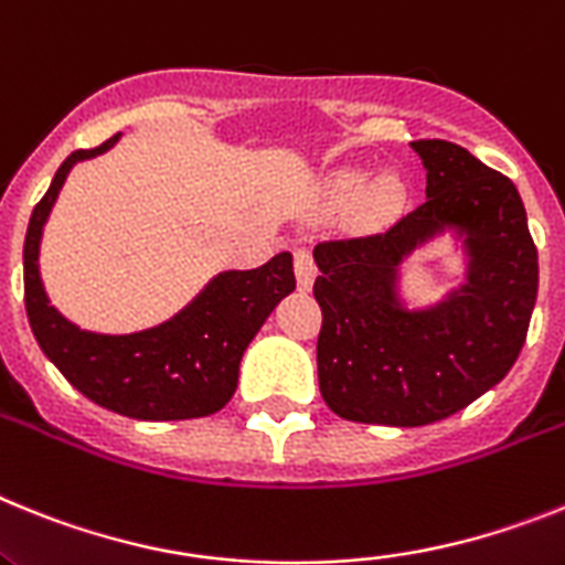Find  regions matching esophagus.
Instances as JSON below:
<instances>
[{
	"mask_svg": "<svg viewBox=\"0 0 565 565\" xmlns=\"http://www.w3.org/2000/svg\"><path fill=\"white\" fill-rule=\"evenodd\" d=\"M292 262H296V278H298V289H312V281H316V258H312L310 247H296L292 249Z\"/></svg>",
	"mask_w": 565,
	"mask_h": 565,
	"instance_id": "34e87169",
	"label": "esophagus"
}]
</instances>
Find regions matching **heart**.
I'll return each instance as SVG.
<instances>
[{"label":"heart","mask_w":565,"mask_h":565,"mask_svg":"<svg viewBox=\"0 0 565 565\" xmlns=\"http://www.w3.org/2000/svg\"><path fill=\"white\" fill-rule=\"evenodd\" d=\"M366 184V175L358 170H347L335 179V195L338 199H355ZM404 204V184L398 179H381L375 181L364 195V218L366 222H384L390 215H395Z\"/></svg>","instance_id":"b5f03b06"}]
</instances>
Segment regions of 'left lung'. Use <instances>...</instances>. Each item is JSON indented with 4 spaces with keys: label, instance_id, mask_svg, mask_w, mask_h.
<instances>
[{
    "label": "left lung",
    "instance_id": "1",
    "mask_svg": "<svg viewBox=\"0 0 565 565\" xmlns=\"http://www.w3.org/2000/svg\"><path fill=\"white\" fill-rule=\"evenodd\" d=\"M412 147L424 204L384 233L316 244L318 386L355 424L426 426L472 404L518 361L537 298V247L512 179L452 141ZM444 226L467 235L470 284L435 311H401L394 267Z\"/></svg>",
    "mask_w": 565,
    "mask_h": 565
}]
</instances>
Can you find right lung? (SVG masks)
Wrapping results in <instances>:
<instances>
[{
	"mask_svg": "<svg viewBox=\"0 0 565 565\" xmlns=\"http://www.w3.org/2000/svg\"><path fill=\"white\" fill-rule=\"evenodd\" d=\"M113 139L62 161L47 193L33 207L24 235V310L39 347L93 404L136 420L204 418L233 398L238 364L276 303L296 289L292 255L264 267L224 273L188 310L136 335H96L73 327L47 303L39 281V238L58 188L78 159L102 153Z\"/></svg>",
	"mask_w": 565,
	"mask_h": 565,
	"instance_id": "obj_1",
	"label": "right lung"
}]
</instances>
